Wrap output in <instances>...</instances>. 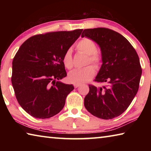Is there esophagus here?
Listing matches in <instances>:
<instances>
[{
	"label": "esophagus",
	"instance_id": "34e87169",
	"mask_svg": "<svg viewBox=\"0 0 151 151\" xmlns=\"http://www.w3.org/2000/svg\"><path fill=\"white\" fill-rule=\"evenodd\" d=\"M80 86H81V85H79V84H74V86H75V88H77Z\"/></svg>",
	"mask_w": 151,
	"mask_h": 151
}]
</instances>
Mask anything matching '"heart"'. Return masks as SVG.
Listing matches in <instances>:
<instances>
[{
  "mask_svg": "<svg viewBox=\"0 0 151 151\" xmlns=\"http://www.w3.org/2000/svg\"><path fill=\"white\" fill-rule=\"evenodd\" d=\"M76 48L78 51L88 55L86 65L91 63L96 66L101 65L103 61V57L101 53L96 50V45L93 40L88 38H84L78 42ZM63 63L65 67L67 69L70 70L73 68V56L70 49H68L65 52L63 57ZM95 72V67L93 65H88L85 68L72 71L68 75V80L76 84L85 83L93 77Z\"/></svg>",
  "mask_w": 151,
  "mask_h": 151,
  "instance_id": "1",
  "label": "heart"
}]
</instances>
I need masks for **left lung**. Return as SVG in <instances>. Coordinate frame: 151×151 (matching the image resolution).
I'll list each match as a JSON object with an SVG mask.
<instances>
[{
    "label": "left lung",
    "mask_w": 151,
    "mask_h": 151,
    "mask_svg": "<svg viewBox=\"0 0 151 151\" xmlns=\"http://www.w3.org/2000/svg\"><path fill=\"white\" fill-rule=\"evenodd\" d=\"M81 37L100 46L103 65L94 81L106 85L100 88L88 85L85 108L98 118H115L126 111L139 90L142 74L139 56L129 40L113 30L85 29Z\"/></svg>",
    "instance_id": "1"
}]
</instances>
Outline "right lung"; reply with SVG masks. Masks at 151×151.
Returning a JSON list of instances; mask_svg holds the SVG:
<instances>
[{
	"label": "right lung",
	"instance_id": "right-lung-1",
	"mask_svg": "<svg viewBox=\"0 0 151 151\" xmlns=\"http://www.w3.org/2000/svg\"><path fill=\"white\" fill-rule=\"evenodd\" d=\"M83 29L48 32L28 39L12 60L11 76L20 106L37 119H48L63 109L73 85L60 81L66 75L63 57Z\"/></svg>",
	"mask_w": 151,
	"mask_h": 151
}]
</instances>
